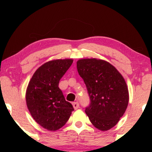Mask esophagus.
Instances as JSON below:
<instances>
[{
    "mask_svg": "<svg viewBox=\"0 0 152 152\" xmlns=\"http://www.w3.org/2000/svg\"><path fill=\"white\" fill-rule=\"evenodd\" d=\"M72 105H73V107H74V109H75V110L78 109L79 108V103L78 102H74L72 103Z\"/></svg>",
    "mask_w": 152,
    "mask_h": 152,
    "instance_id": "34e87169",
    "label": "esophagus"
}]
</instances>
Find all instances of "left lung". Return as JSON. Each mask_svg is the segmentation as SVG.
I'll list each match as a JSON object with an SVG mask.
<instances>
[{"mask_svg": "<svg viewBox=\"0 0 152 152\" xmlns=\"http://www.w3.org/2000/svg\"><path fill=\"white\" fill-rule=\"evenodd\" d=\"M79 75L86 84L90 104L85 112L95 127L107 131L114 127L124 114L129 92L123 77L106 61L82 59L77 61Z\"/></svg>", "mask_w": 152, "mask_h": 152, "instance_id": "obj_1", "label": "left lung"}]
</instances>
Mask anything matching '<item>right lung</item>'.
Wrapping results in <instances>:
<instances>
[{
	"label": "right lung",
	"mask_w": 152,
	"mask_h": 152,
	"mask_svg": "<svg viewBox=\"0 0 152 152\" xmlns=\"http://www.w3.org/2000/svg\"><path fill=\"white\" fill-rule=\"evenodd\" d=\"M72 62L71 59L46 62L35 71L28 84V109L35 121L48 130L56 131L63 127L74 110L58 87Z\"/></svg>",
	"instance_id": "add662e5"
}]
</instances>
